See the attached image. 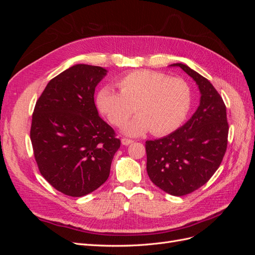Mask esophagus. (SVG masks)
<instances>
[{"label":"esophagus","instance_id":"esophagus-1","mask_svg":"<svg viewBox=\"0 0 255 255\" xmlns=\"http://www.w3.org/2000/svg\"><path fill=\"white\" fill-rule=\"evenodd\" d=\"M121 142H122L123 145H128V144H130V143H133L134 140L128 139V138H125V137H123L122 139H121Z\"/></svg>","mask_w":255,"mask_h":255}]
</instances>
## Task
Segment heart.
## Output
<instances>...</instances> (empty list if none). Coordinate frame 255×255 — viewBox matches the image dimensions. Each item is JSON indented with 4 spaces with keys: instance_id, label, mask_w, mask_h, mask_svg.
Wrapping results in <instances>:
<instances>
[{
    "instance_id": "1",
    "label": "heart",
    "mask_w": 255,
    "mask_h": 255,
    "mask_svg": "<svg viewBox=\"0 0 255 255\" xmlns=\"http://www.w3.org/2000/svg\"><path fill=\"white\" fill-rule=\"evenodd\" d=\"M120 92L104 87L97 95V106L112 125L120 127L134 111L138 114L123 127V132L137 136L151 130L154 135L170 134L186 120L194 94L181 78L163 72L138 70L117 81Z\"/></svg>"
}]
</instances>
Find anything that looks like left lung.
<instances>
[{
  "mask_svg": "<svg viewBox=\"0 0 255 255\" xmlns=\"http://www.w3.org/2000/svg\"><path fill=\"white\" fill-rule=\"evenodd\" d=\"M198 84L201 100L196 113L166 137L145 141L146 172L161 190L185 196L208 182L219 168L228 146L226 104L207 79L189 67L173 64Z\"/></svg>",
  "mask_w": 255,
  "mask_h": 255,
  "instance_id": "left-lung-1",
  "label": "left lung"
}]
</instances>
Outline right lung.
<instances>
[{
  "mask_svg": "<svg viewBox=\"0 0 255 255\" xmlns=\"http://www.w3.org/2000/svg\"><path fill=\"white\" fill-rule=\"evenodd\" d=\"M106 70L75 65L52 79L37 100L30 141L39 172L61 194L83 197L109 179L121 141L99 117L95 89Z\"/></svg>",
  "mask_w": 255,
  "mask_h": 255,
  "instance_id": "add662e5",
  "label": "right lung"
}]
</instances>
